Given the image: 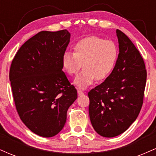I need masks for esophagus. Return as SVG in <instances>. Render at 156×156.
Listing matches in <instances>:
<instances>
[{"mask_svg": "<svg viewBox=\"0 0 156 156\" xmlns=\"http://www.w3.org/2000/svg\"><path fill=\"white\" fill-rule=\"evenodd\" d=\"M78 96H81V95H83V94H84V92L82 90H80V89H78Z\"/></svg>", "mask_w": 156, "mask_h": 156, "instance_id": "34e87169", "label": "esophagus"}]
</instances>
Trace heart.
<instances>
[{
	"label": "heart",
	"instance_id": "heart-1",
	"mask_svg": "<svg viewBox=\"0 0 156 156\" xmlns=\"http://www.w3.org/2000/svg\"><path fill=\"white\" fill-rule=\"evenodd\" d=\"M73 53L65 52L62 55V66L69 76L82 72L75 78L74 83L86 89L94 80H105L112 72L118 57V48L114 42L97 36L80 39L73 46Z\"/></svg>",
	"mask_w": 156,
	"mask_h": 156
}]
</instances>
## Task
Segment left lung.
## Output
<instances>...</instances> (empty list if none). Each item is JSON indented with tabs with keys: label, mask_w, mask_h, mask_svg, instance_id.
Masks as SVG:
<instances>
[{
	"label": "left lung",
	"mask_w": 156,
	"mask_h": 156,
	"mask_svg": "<svg viewBox=\"0 0 156 156\" xmlns=\"http://www.w3.org/2000/svg\"><path fill=\"white\" fill-rule=\"evenodd\" d=\"M119 53L104 82L91 89L89 112L93 128L104 137L122 133L136 119L144 100L145 64L126 35L117 30Z\"/></svg>",
	"instance_id": "obj_1"
}]
</instances>
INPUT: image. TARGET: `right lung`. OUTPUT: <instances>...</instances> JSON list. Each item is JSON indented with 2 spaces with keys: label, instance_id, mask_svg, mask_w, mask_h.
<instances>
[{
  "label": "right lung",
  "instance_id": "add662e5",
  "mask_svg": "<svg viewBox=\"0 0 156 156\" xmlns=\"http://www.w3.org/2000/svg\"><path fill=\"white\" fill-rule=\"evenodd\" d=\"M67 30L40 31L17 52L9 70L14 101L28 129L52 137L64 128L78 93L62 71V55L69 42Z\"/></svg>",
  "mask_w": 156,
  "mask_h": 156
}]
</instances>
